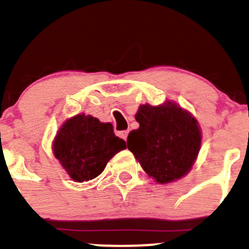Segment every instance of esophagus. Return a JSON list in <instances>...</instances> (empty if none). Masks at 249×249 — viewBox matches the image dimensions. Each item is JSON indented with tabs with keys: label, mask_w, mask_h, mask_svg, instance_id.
I'll list each match as a JSON object with an SVG mask.
<instances>
[{
	"label": "esophagus",
	"mask_w": 249,
	"mask_h": 249,
	"mask_svg": "<svg viewBox=\"0 0 249 249\" xmlns=\"http://www.w3.org/2000/svg\"><path fill=\"white\" fill-rule=\"evenodd\" d=\"M127 134H129V131H127V130H125V131H120V132H119V136L122 137L123 140L126 141V139H127Z\"/></svg>",
	"instance_id": "esophagus-1"
}]
</instances>
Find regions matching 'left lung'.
Returning <instances> with one entry per match:
<instances>
[{"instance_id":"obj_1","label":"left lung","mask_w":249,"mask_h":249,"mask_svg":"<svg viewBox=\"0 0 249 249\" xmlns=\"http://www.w3.org/2000/svg\"><path fill=\"white\" fill-rule=\"evenodd\" d=\"M135 118L140 127L127 136V148L145 173L160 184L184 177L201 145L197 120L171 101L141 105Z\"/></svg>"}]
</instances>
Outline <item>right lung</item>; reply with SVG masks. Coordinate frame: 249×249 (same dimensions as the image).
Returning <instances> with one entry per match:
<instances>
[{"label": "right lung", "instance_id": "right-lung-1", "mask_svg": "<svg viewBox=\"0 0 249 249\" xmlns=\"http://www.w3.org/2000/svg\"><path fill=\"white\" fill-rule=\"evenodd\" d=\"M125 148L126 143L115 136L110 123L85 114L67 119L53 142L55 158L74 182L101 175L107 162Z\"/></svg>", "mask_w": 249, "mask_h": 249}]
</instances>
